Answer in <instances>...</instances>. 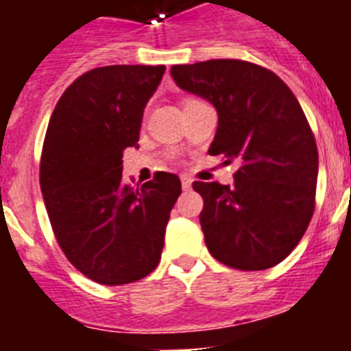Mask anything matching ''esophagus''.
Here are the masks:
<instances>
[{
  "mask_svg": "<svg viewBox=\"0 0 351 351\" xmlns=\"http://www.w3.org/2000/svg\"><path fill=\"white\" fill-rule=\"evenodd\" d=\"M181 184H182V190L188 191V190H191V184H193V181H191V178H188V176H181Z\"/></svg>",
  "mask_w": 351,
  "mask_h": 351,
  "instance_id": "obj_1",
  "label": "esophagus"
}]
</instances>
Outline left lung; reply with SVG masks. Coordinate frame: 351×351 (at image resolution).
Returning <instances> with one entry per match:
<instances>
[{
  "instance_id": "8db88e82",
  "label": "left lung",
  "mask_w": 351,
  "mask_h": 351,
  "mask_svg": "<svg viewBox=\"0 0 351 351\" xmlns=\"http://www.w3.org/2000/svg\"><path fill=\"white\" fill-rule=\"evenodd\" d=\"M182 91L214 105L209 147L237 163L234 186L193 182L204 198L206 246L228 267H274L299 244L315 210L318 149L295 95L267 68L241 60L173 64Z\"/></svg>"
}]
</instances>
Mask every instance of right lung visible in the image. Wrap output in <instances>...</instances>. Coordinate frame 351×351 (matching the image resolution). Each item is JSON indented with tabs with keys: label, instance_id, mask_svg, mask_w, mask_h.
<instances>
[{
	"label": "right lung",
	"instance_id": "add662e5",
	"mask_svg": "<svg viewBox=\"0 0 351 351\" xmlns=\"http://www.w3.org/2000/svg\"><path fill=\"white\" fill-rule=\"evenodd\" d=\"M165 66L112 64L86 71L60 98L49 121L40 188L66 258L108 287L156 269L170 210L181 195L176 173L142 186L123 181V151L137 147L142 116Z\"/></svg>",
	"mask_w": 351,
	"mask_h": 351
}]
</instances>
